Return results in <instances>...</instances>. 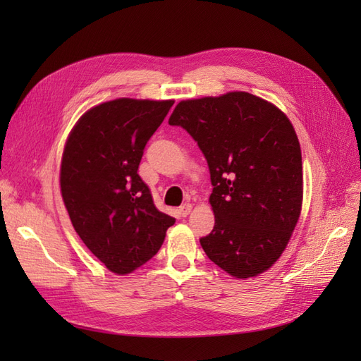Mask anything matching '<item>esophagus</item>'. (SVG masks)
<instances>
[{
  "mask_svg": "<svg viewBox=\"0 0 361 361\" xmlns=\"http://www.w3.org/2000/svg\"><path fill=\"white\" fill-rule=\"evenodd\" d=\"M191 209H192V206H191L190 203H185V204H182V206L179 207V214H180L182 216H187V215H190Z\"/></svg>",
  "mask_w": 361,
  "mask_h": 361,
  "instance_id": "obj_1",
  "label": "esophagus"
}]
</instances>
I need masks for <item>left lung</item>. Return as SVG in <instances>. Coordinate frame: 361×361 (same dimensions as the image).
<instances>
[{
    "instance_id": "1",
    "label": "left lung",
    "mask_w": 361,
    "mask_h": 361,
    "mask_svg": "<svg viewBox=\"0 0 361 361\" xmlns=\"http://www.w3.org/2000/svg\"><path fill=\"white\" fill-rule=\"evenodd\" d=\"M197 141L211 173L215 226L206 256L236 279L267 271L285 251L302 204L298 137L286 114L247 92L182 101L169 118Z\"/></svg>"
}]
</instances>
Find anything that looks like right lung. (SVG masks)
Here are the masks:
<instances>
[{"label":"right lung","mask_w":361,"mask_h":361,"mask_svg":"<svg viewBox=\"0 0 361 361\" xmlns=\"http://www.w3.org/2000/svg\"><path fill=\"white\" fill-rule=\"evenodd\" d=\"M174 101L120 97L90 108L64 146L60 188L75 232L114 274L145 265L174 218L159 212L138 166Z\"/></svg>","instance_id":"right-lung-1"}]
</instances>
